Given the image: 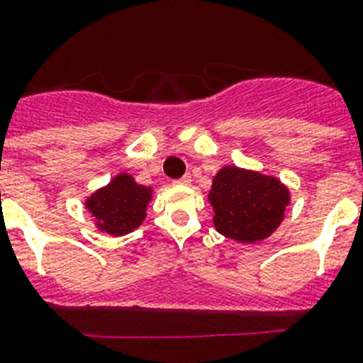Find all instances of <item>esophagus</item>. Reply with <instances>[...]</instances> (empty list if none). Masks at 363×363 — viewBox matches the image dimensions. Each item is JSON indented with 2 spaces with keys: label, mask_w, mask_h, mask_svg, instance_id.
Masks as SVG:
<instances>
[{
  "label": "esophagus",
  "mask_w": 363,
  "mask_h": 363,
  "mask_svg": "<svg viewBox=\"0 0 363 363\" xmlns=\"http://www.w3.org/2000/svg\"><path fill=\"white\" fill-rule=\"evenodd\" d=\"M191 182V177L190 175H182L181 179H177L175 184H190Z\"/></svg>",
  "instance_id": "obj_1"
}]
</instances>
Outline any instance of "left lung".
Wrapping results in <instances>:
<instances>
[{"mask_svg": "<svg viewBox=\"0 0 363 363\" xmlns=\"http://www.w3.org/2000/svg\"><path fill=\"white\" fill-rule=\"evenodd\" d=\"M208 199L218 233L238 242L255 243L279 227L290 194L273 177L225 166L214 177Z\"/></svg>", "mask_w": 363, "mask_h": 363, "instance_id": "left-lung-1", "label": "left lung"}]
</instances>
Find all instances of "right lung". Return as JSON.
I'll return each mask as SVG.
<instances>
[{"label": "right lung", "instance_id": "right-lung-1", "mask_svg": "<svg viewBox=\"0 0 363 363\" xmlns=\"http://www.w3.org/2000/svg\"><path fill=\"white\" fill-rule=\"evenodd\" d=\"M149 199L151 188L136 184L133 177L121 173L108 186L92 194L86 201V208L96 218L97 228L112 236H121L140 227Z\"/></svg>", "mask_w": 363, "mask_h": 363}]
</instances>
